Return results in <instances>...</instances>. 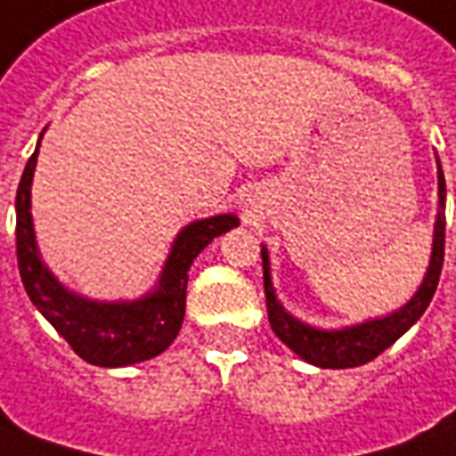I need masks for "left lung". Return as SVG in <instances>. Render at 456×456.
<instances>
[{
    "mask_svg": "<svg viewBox=\"0 0 456 456\" xmlns=\"http://www.w3.org/2000/svg\"><path fill=\"white\" fill-rule=\"evenodd\" d=\"M437 196L439 210L437 221H435V238H432V256L427 265L422 285L417 288V293L390 315L375 320H365L360 325H347L340 330H322L315 325H307L303 320L290 315L275 295L273 278H270V256L268 248H260L263 256V282H265V303H268V320L273 332L281 338L297 357H303L305 362L325 370H345V367H360L375 360L379 353H385L392 342H397L412 328L417 320L422 318L435 290H437L439 273L444 263V174H442V163L437 159Z\"/></svg>",
    "mask_w": 456,
    "mask_h": 456,
    "instance_id": "obj_1",
    "label": "left lung"
}]
</instances>
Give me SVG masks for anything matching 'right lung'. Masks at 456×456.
<instances>
[{
  "mask_svg": "<svg viewBox=\"0 0 456 456\" xmlns=\"http://www.w3.org/2000/svg\"><path fill=\"white\" fill-rule=\"evenodd\" d=\"M44 136V131H42ZM39 136V143H42ZM39 143L27 161L17 188V260L24 290L71 350L99 367H126L161 354L175 340L186 315L188 270L213 238L238 225V216L223 213L188 223L175 235L156 288L136 300H91L69 290L46 268L37 248L31 221V181Z\"/></svg>",
  "mask_w": 456,
  "mask_h": 456,
  "instance_id": "right-lung-1",
  "label": "right lung"
}]
</instances>
